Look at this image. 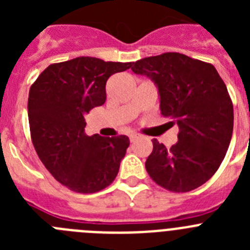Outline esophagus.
<instances>
[{
    "label": "esophagus",
    "mask_w": 250,
    "mask_h": 250,
    "mask_svg": "<svg viewBox=\"0 0 250 250\" xmlns=\"http://www.w3.org/2000/svg\"><path fill=\"white\" fill-rule=\"evenodd\" d=\"M139 138H140V135H138V134H130L129 135L130 143H135Z\"/></svg>",
    "instance_id": "34e87169"
}]
</instances>
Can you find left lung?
Masks as SVG:
<instances>
[{"instance_id":"left-lung-1","label":"left lung","mask_w":250,"mask_h":250,"mask_svg":"<svg viewBox=\"0 0 250 250\" xmlns=\"http://www.w3.org/2000/svg\"><path fill=\"white\" fill-rule=\"evenodd\" d=\"M135 74L155 81L161 114L178 125V143L167 149L156 139L145 161L150 178L167 190L188 193L219 169L230 144L234 111L224 81L211 63L165 52L132 63Z\"/></svg>"}]
</instances>
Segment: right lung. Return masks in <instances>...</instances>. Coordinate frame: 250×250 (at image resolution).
Instances as JSON below:
<instances>
[{"label":"right lung","instance_id":"1","mask_svg":"<svg viewBox=\"0 0 250 250\" xmlns=\"http://www.w3.org/2000/svg\"><path fill=\"white\" fill-rule=\"evenodd\" d=\"M131 66L81 56L52 63L31 85L27 109L32 144L51 175L75 193H98L118 175L129 138L87 136L83 115L104 105L107 79Z\"/></svg>","mask_w":250,"mask_h":250}]
</instances>
